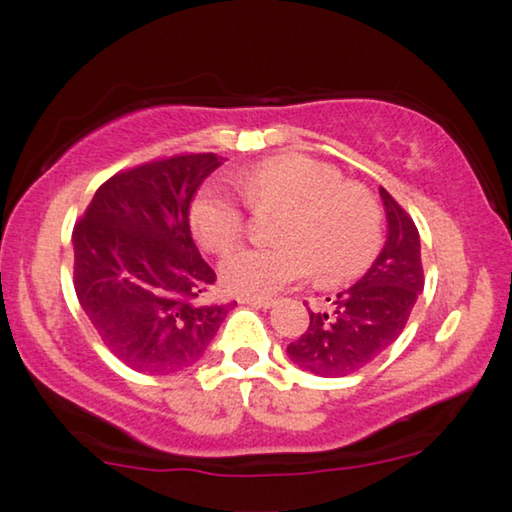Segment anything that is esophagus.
Instances as JSON below:
<instances>
[{"instance_id": "esophagus-1", "label": "esophagus", "mask_w": 512, "mask_h": 512, "mask_svg": "<svg viewBox=\"0 0 512 512\" xmlns=\"http://www.w3.org/2000/svg\"><path fill=\"white\" fill-rule=\"evenodd\" d=\"M239 303H246L250 307H259V310H269V307H273L271 298H241Z\"/></svg>"}]
</instances>
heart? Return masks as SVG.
Returning a JSON list of instances; mask_svg holds the SVG:
<instances>
[{
	"instance_id": "1",
	"label": "heart",
	"mask_w": 512,
	"mask_h": 512,
	"mask_svg": "<svg viewBox=\"0 0 512 512\" xmlns=\"http://www.w3.org/2000/svg\"><path fill=\"white\" fill-rule=\"evenodd\" d=\"M234 184L253 207L282 205L287 214L275 227L280 243L234 250L218 266L221 285L230 294L273 296L303 280L312 266L323 280L346 278L376 250V202L323 161L303 154L275 157L246 170ZM189 223L202 246L223 253L241 239L246 214L230 186L209 182L191 202Z\"/></svg>"
}]
</instances>
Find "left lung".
<instances>
[{
  "label": "left lung",
  "mask_w": 512,
  "mask_h": 512,
  "mask_svg": "<svg viewBox=\"0 0 512 512\" xmlns=\"http://www.w3.org/2000/svg\"><path fill=\"white\" fill-rule=\"evenodd\" d=\"M387 241L369 271L339 291L323 310H310V326L287 355L300 369L321 378L355 373L387 351L410 319L424 291L419 232L405 209L380 186Z\"/></svg>",
  "instance_id": "8db88e82"
}]
</instances>
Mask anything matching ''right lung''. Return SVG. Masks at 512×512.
I'll use <instances>...</instances> for the list:
<instances>
[{
  "label": "right lung",
  "instance_id": "1",
  "mask_svg": "<svg viewBox=\"0 0 512 512\" xmlns=\"http://www.w3.org/2000/svg\"><path fill=\"white\" fill-rule=\"evenodd\" d=\"M221 164L214 152L173 154L113 175L75 225L79 305L129 369L166 376L191 367L230 310L196 303L216 273L189 225L193 196Z\"/></svg>",
  "mask_w": 512,
  "mask_h": 512
}]
</instances>
